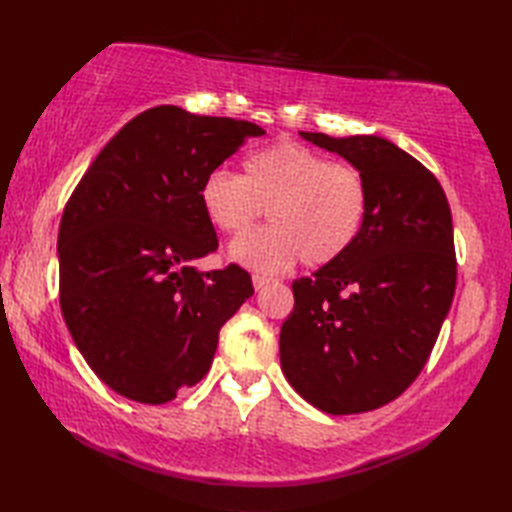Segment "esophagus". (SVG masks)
Returning a JSON list of instances; mask_svg holds the SVG:
<instances>
[{"label": "esophagus", "instance_id": "34e87169", "mask_svg": "<svg viewBox=\"0 0 512 512\" xmlns=\"http://www.w3.org/2000/svg\"><path fill=\"white\" fill-rule=\"evenodd\" d=\"M268 284H270L268 277H264V275H253V286H255V290H262V288L268 286Z\"/></svg>", "mask_w": 512, "mask_h": 512}]
</instances>
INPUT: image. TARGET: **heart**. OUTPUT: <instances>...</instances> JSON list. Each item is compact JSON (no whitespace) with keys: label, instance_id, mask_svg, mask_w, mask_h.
Wrapping results in <instances>:
<instances>
[{"label":"heart","instance_id":"b5f03b06","mask_svg":"<svg viewBox=\"0 0 512 512\" xmlns=\"http://www.w3.org/2000/svg\"><path fill=\"white\" fill-rule=\"evenodd\" d=\"M200 204L217 231L239 235L266 211V226L228 246L235 264L257 273H284L299 259L325 266L345 255L361 233L367 184L352 167L336 165L297 143H275L248 154L242 178L213 171L200 184Z\"/></svg>","mask_w":512,"mask_h":512}]
</instances>
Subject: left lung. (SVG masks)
<instances>
[{"instance_id": "8db88e82", "label": "left lung", "mask_w": 512, "mask_h": 512, "mask_svg": "<svg viewBox=\"0 0 512 512\" xmlns=\"http://www.w3.org/2000/svg\"><path fill=\"white\" fill-rule=\"evenodd\" d=\"M299 134L361 173L367 213L345 255L292 284L281 369L319 411H372L418 378L449 314L451 209L436 176L383 136Z\"/></svg>"}]
</instances>
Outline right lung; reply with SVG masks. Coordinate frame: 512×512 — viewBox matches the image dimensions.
Instances as JSON below:
<instances>
[{
  "label": "right lung",
  "instance_id": "obj_1",
  "mask_svg": "<svg viewBox=\"0 0 512 512\" xmlns=\"http://www.w3.org/2000/svg\"><path fill=\"white\" fill-rule=\"evenodd\" d=\"M262 127L160 105L132 118L85 171L59 226L61 312L103 383L162 405L211 369L222 325L253 284L202 273L217 237L200 184Z\"/></svg>",
  "mask_w": 512,
  "mask_h": 512
}]
</instances>
